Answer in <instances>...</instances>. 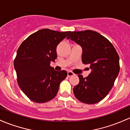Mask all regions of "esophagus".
<instances>
[{"mask_svg":"<svg viewBox=\"0 0 130 130\" xmlns=\"http://www.w3.org/2000/svg\"><path fill=\"white\" fill-rule=\"evenodd\" d=\"M67 75L68 76H74L75 75V73H73L72 72H67Z\"/></svg>","mask_w":130,"mask_h":130,"instance_id":"esophagus-1","label":"esophagus"}]
</instances>
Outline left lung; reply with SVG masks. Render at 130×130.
Masks as SVG:
<instances>
[{
    "mask_svg": "<svg viewBox=\"0 0 130 130\" xmlns=\"http://www.w3.org/2000/svg\"><path fill=\"white\" fill-rule=\"evenodd\" d=\"M67 38L81 45L82 62L91 70L86 78L78 75L79 83L73 88L74 94L83 103H98L109 94L119 73L117 52L109 40L94 31H73Z\"/></svg>",
    "mask_w": 130,
    "mask_h": 130,
    "instance_id": "left-lung-1",
    "label": "left lung"
}]
</instances>
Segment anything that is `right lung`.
I'll list each match as a JSON object with an SVG mask.
<instances>
[{
  "mask_svg": "<svg viewBox=\"0 0 130 130\" xmlns=\"http://www.w3.org/2000/svg\"><path fill=\"white\" fill-rule=\"evenodd\" d=\"M71 31L42 29L26 39L14 60L17 82L21 91L33 102L44 103L55 98L65 70L55 71L50 65L57 58V46Z\"/></svg>",
  "mask_w": 130,
  "mask_h": 130,
  "instance_id": "1",
  "label": "right lung"
}]
</instances>
